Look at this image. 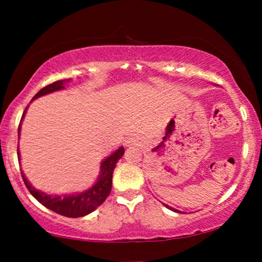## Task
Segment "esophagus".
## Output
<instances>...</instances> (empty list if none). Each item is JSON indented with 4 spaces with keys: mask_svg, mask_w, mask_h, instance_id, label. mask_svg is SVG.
Listing matches in <instances>:
<instances>
[{
    "mask_svg": "<svg viewBox=\"0 0 262 262\" xmlns=\"http://www.w3.org/2000/svg\"><path fill=\"white\" fill-rule=\"evenodd\" d=\"M137 143H138V141H137V139H136L135 137H130V138H127L126 145H127V146H130V145H137Z\"/></svg>",
    "mask_w": 262,
    "mask_h": 262,
    "instance_id": "obj_1",
    "label": "esophagus"
}]
</instances>
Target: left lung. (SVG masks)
<instances>
[{
  "instance_id": "8db88e82",
  "label": "left lung",
  "mask_w": 262,
  "mask_h": 262,
  "mask_svg": "<svg viewBox=\"0 0 262 262\" xmlns=\"http://www.w3.org/2000/svg\"><path fill=\"white\" fill-rule=\"evenodd\" d=\"M166 206L168 207V209H170V210H173V211H177L175 209H173V207H170V206H168V205H166ZM177 212H178V211H177Z\"/></svg>"
}]
</instances>
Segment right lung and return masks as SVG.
<instances>
[{
  "instance_id": "1",
  "label": "right lung",
  "mask_w": 262,
  "mask_h": 262,
  "mask_svg": "<svg viewBox=\"0 0 262 262\" xmlns=\"http://www.w3.org/2000/svg\"><path fill=\"white\" fill-rule=\"evenodd\" d=\"M68 81H69V78L56 81L51 84L46 85V87L41 88L40 91L34 95L33 99H37L41 95L49 94V93L51 92L59 91V89L63 88V84ZM26 110H25V112H26ZM24 114H23V118H24ZM23 118H21V120H23ZM19 132H20V125H19V130H17V135H19ZM17 155H19V149H17ZM123 155H124V148L121 146V148L118 149L116 152H113L110 157H107L101 164V174H100L98 182H96L91 189H88V191H85L77 195H64V196L48 195L46 193L39 192L37 189H34L30 185V182L26 180L25 175L23 173H21V175H23L24 182L25 185H26L28 191H30L31 194L33 195L34 198L41 204V205L48 207V209L53 211V212L62 214V216L77 218V217L85 216V214L93 212L96 207H99L103 202H105L106 198L111 193V188H112V175H113L114 167H116L117 162L121 159V156Z\"/></svg>"
}]
</instances>
